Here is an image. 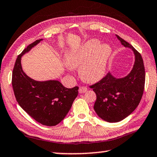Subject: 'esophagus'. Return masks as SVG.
Returning <instances> with one entry per match:
<instances>
[{"label":"esophagus","instance_id":"34e87169","mask_svg":"<svg viewBox=\"0 0 157 157\" xmlns=\"http://www.w3.org/2000/svg\"><path fill=\"white\" fill-rule=\"evenodd\" d=\"M86 91H87V88L85 87V86H80L79 89V94H83L85 93Z\"/></svg>","mask_w":157,"mask_h":157}]
</instances>
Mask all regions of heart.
<instances>
[{
    "mask_svg": "<svg viewBox=\"0 0 157 157\" xmlns=\"http://www.w3.org/2000/svg\"><path fill=\"white\" fill-rule=\"evenodd\" d=\"M112 53L113 49L109 44H100L98 39H92L78 48L65 53V63L72 69L80 67V78L86 82L94 83L104 77Z\"/></svg>",
    "mask_w": 157,
    "mask_h": 157,
    "instance_id": "obj_1",
    "label": "heart"
}]
</instances>
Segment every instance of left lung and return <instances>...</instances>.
Segmentation results:
<instances>
[{
	"mask_svg": "<svg viewBox=\"0 0 157 157\" xmlns=\"http://www.w3.org/2000/svg\"><path fill=\"white\" fill-rule=\"evenodd\" d=\"M116 36L123 46L134 53L132 70L123 78H116L109 72L101 81L91 86L97 94L94 109L99 118L109 123L119 122L135 111L142 99L145 82L141 55L128 42Z\"/></svg>",
	"mask_w": 157,
	"mask_h": 157,
	"instance_id": "8db88e82",
	"label": "left lung"
}]
</instances>
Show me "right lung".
<instances>
[{"instance_id":"obj_1","label":"right lung","mask_w":157,"mask_h":157,"mask_svg":"<svg viewBox=\"0 0 157 157\" xmlns=\"http://www.w3.org/2000/svg\"><path fill=\"white\" fill-rule=\"evenodd\" d=\"M42 40L35 41L17 56L13 71L12 85L21 108L42 125L55 126L61 122L69 112L78 97L79 88H66L55 79L35 80L23 71L21 64L22 56Z\"/></svg>"}]
</instances>
